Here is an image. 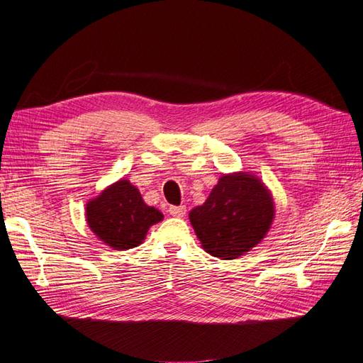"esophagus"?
Masks as SVG:
<instances>
[{"mask_svg": "<svg viewBox=\"0 0 363 363\" xmlns=\"http://www.w3.org/2000/svg\"><path fill=\"white\" fill-rule=\"evenodd\" d=\"M168 213L176 218H182L185 216V213H187V208H185V206H170Z\"/></svg>", "mask_w": 363, "mask_h": 363, "instance_id": "1", "label": "esophagus"}]
</instances>
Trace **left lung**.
<instances>
[{"label":"left lung","instance_id":"obj_1","mask_svg":"<svg viewBox=\"0 0 363 363\" xmlns=\"http://www.w3.org/2000/svg\"><path fill=\"white\" fill-rule=\"evenodd\" d=\"M275 215L272 195L247 172L223 174L202 206L189 213L202 247L212 257L233 259L266 237Z\"/></svg>","mask_w":363,"mask_h":363}]
</instances>
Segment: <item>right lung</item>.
Segmentation results:
<instances>
[{
  "label": "right lung",
  "mask_w": 363,
  "mask_h": 363,
  "mask_svg": "<svg viewBox=\"0 0 363 363\" xmlns=\"http://www.w3.org/2000/svg\"><path fill=\"white\" fill-rule=\"evenodd\" d=\"M162 220L164 215L147 206L140 191L128 179L109 185L86 204L89 229L116 250L139 246L150 227Z\"/></svg>",
  "instance_id": "right-lung-1"
}]
</instances>
